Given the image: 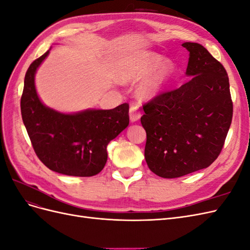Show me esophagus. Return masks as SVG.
<instances>
[{"instance_id":"34e87169","label":"esophagus","mask_w":250,"mask_h":250,"mask_svg":"<svg viewBox=\"0 0 250 250\" xmlns=\"http://www.w3.org/2000/svg\"><path fill=\"white\" fill-rule=\"evenodd\" d=\"M141 116L142 115H141V111H140L139 107L137 106V105H132L129 109V118H130L131 122H137V121H139L141 119Z\"/></svg>"}]
</instances>
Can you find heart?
I'll return each instance as SVG.
<instances>
[{
  "instance_id": "1",
  "label": "heart",
  "mask_w": 250,
  "mask_h": 250,
  "mask_svg": "<svg viewBox=\"0 0 250 250\" xmlns=\"http://www.w3.org/2000/svg\"><path fill=\"white\" fill-rule=\"evenodd\" d=\"M174 73V64L170 59L151 51H142L128 58L120 79L123 82L138 81L145 78L139 86V95L150 100L160 95Z\"/></svg>"
}]
</instances>
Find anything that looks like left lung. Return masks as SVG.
Instances as JSON below:
<instances>
[{"instance_id": "obj_1", "label": "left lung", "mask_w": 250, "mask_h": 250, "mask_svg": "<svg viewBox=\"0 0 250 250\" xmlns=\"http://www.w3.org/2000/svg\"><path fill=\"white\" fill-rule=\"evenodd\" d=\"M188 51V80L143 106L145 160L164 178H176L204 168L220 154L232 119L229 81L224 66L197 42Z\"/></svg>"}]
</instances>
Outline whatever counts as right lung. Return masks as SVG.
<instances>
[{
  "mask_svg": "<svg viewBox=\"0 0 250 250\" xmlns=\"http://www.w3.org/2000/svg\"><path fill=\"white\" fill-rule=\"evenodd\" d=\"M50 50L26 73L21 99L22 122L36 155L50 170L69 176H94L106 164L108 143L129 124V105L73 113L48 107L36 92L35 74Z\"/></svg>",
  "mask_w": 250,
  "mask_h": 250,
  "instance_id": "1",
  "label": "right lung"
}]
</instances>
